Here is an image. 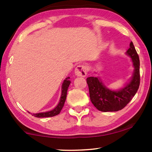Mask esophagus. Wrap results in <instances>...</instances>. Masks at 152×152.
Returning <instances> with one entry per match:
<instances>
[{
  "label": "esophagus",
  "instance_id": "obj_1",
  "mask_svg": "<svg viewBox=\"0 0 152 152\" xmlns=\"http://www.w3.org/2000/svg\"><path fill=\"white\" fill-rule=\"evenodd\" d=\"M75 75L77 76L84 77L86 76L87 72H88V69H87V67L86 66L80 65V66H78L77 67L75 68Z\"/></svg>",
  "mask_w": 152,
  "mask_h": 152
}]
</instances>
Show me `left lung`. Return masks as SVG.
Returning a JSON list of instances; mask_svg holds the SVG:
<instances>
[{
    "instance_id": "left-lung-1",
    "label": "left lung",
    "mask_w": 152,
    "mask_h": 152,
    "mask_svg": "<svg viewBox=\"0 0 152 152\" xmlns=\"http://www.w3.org/2000/svg\"><path fill=\"white\" fill-rule=\"evenodd\" d=\"M126 53L132 58L134 66V73L129 84L117 91L106 88L97 77H90L86 79L90 99L93 104L99 111L103 112L118 111L127 105L136 95L140 86V60L132 42Z\"/></svg>"
}]
</instances>
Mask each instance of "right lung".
<instances>
[{"mask_svg": "<svg viewBox=\"0 0 152 152\" xmlns=\"http://www.w3.org/2000/svg\"><path fill=\"white\" fill-rule=\"evenodd\" d=\"M70 77H67L64 81L63 84H62V91H61V96L60 98V101L58 105L53 110L50 111L44 112V113H34L32 114L33 116L37 118H48L53 117L59 114L61 112L62 108L64 107V103H65L66 99V95H67V91L68 86L70 84V81L69 80Z\"/></svg>", "mask_w": 152, "mask_h": 152, "instance_id": "add662e5", "label": "right lung"}]
</instances>
